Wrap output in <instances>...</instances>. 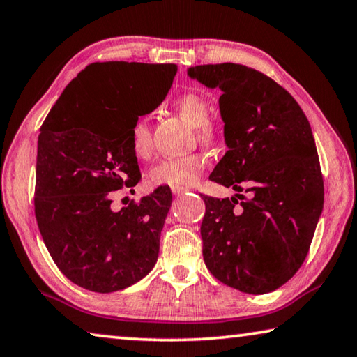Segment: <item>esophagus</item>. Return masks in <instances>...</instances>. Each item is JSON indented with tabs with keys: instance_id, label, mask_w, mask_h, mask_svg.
Returning <instances> with one entry per match:
<instances>
[{
	"instance_id": "34e87169",
	"label": "esophagus",
	"mask_w": 357,
	"mask_h": 357,
	"mask_svg": "<svg viewBox=\"0 0 357 357\" xmlns=\"http://www.w3.org/2000/svg\"><path fill=\"white\" fill-rule=\"evenodd\" d=\"M172 192H173V195L179 197V195H183V193H185L187 189L185 187H172Z\"/></svg>"
}]
</instances>
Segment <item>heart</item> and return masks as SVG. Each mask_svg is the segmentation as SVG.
Masks as SVG:
<instances>
[{
    "mask_svg": "<svg viewBox=\"0 0 357 357\" xmlns=\"http://www.w3.org/2000/svg\"><path fill=\"white\" fill-rule=\"evenodd\" d=\"M173 108L187 124L195 128L198 140L211 143L215 140L217 128L213 121L208 119L209 107L206 99L197 93H185L173 100ZM130 148L138 159H148L153 149L151 129L146 118L137 119L130 128ZM206 157L203 154H189L173 157L157 164L149 172V181L154 185L189 187L200 178L206 168Z\"/></svg>",
    "mask_w": 357,
    "mask_h": 357,
    "instance_id": "heart-1",
    "label": "heart"
}]
</instances>
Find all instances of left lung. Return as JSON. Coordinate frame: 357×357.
<instances>
[{
  "instance_id": "8db88e82",
  "label": "left lung",
  "mask_w": 357,
  "mask_h": 357,
  "mask_svg": "<svg viewBox=\"0 0 357 357\" xmlns=\"http://www.w3.org/2000/svg\"><path fill=\"white\" fill-rule=\"evenodd\" d=\"M187 75L222 91L228 151L209 179L238 192L203 198L204 263L217 280L239 291H274L304 263L323 211L309 119L287 89L247 66H195Z\"/></svg>"
}]
</instances>
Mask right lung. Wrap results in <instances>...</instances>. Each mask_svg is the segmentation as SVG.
Returning a JSON list of instances; mask_svg holds the SVG:
<instances>
[{
    "instance_id": "add662e5",
    "label": "right lung",
    "mask_w": 357,
    "mask_h": 357,
    "mask_svg": "<svg viewBox=\"0 0 357 357\" xmlns=\"http://www.w3.org/2000/svg\"><path fill=\"white\" fill-rule=\"evenodd\" d=\"M176 70V64H89L40 128L36 220L59 271L89 291L134 285L159 257L170 187H157L119 211L112 208V197L142 179L130 128L162 104Z\"/></svg>"
}]
</instances>
